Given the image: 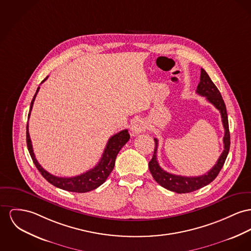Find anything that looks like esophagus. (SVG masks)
I'll use <instances>...</instances> for the list:
<instances>
[{
	"mask_svg": "<svg viewBox=\"0 0 251 251\" xmlns=\"http://www.w3.org/2000/svg\"><path fill=\"white\" fill-rule=\"evenodd\" d=\"M145 128H146V125L142 120H140V119L134 120L133 123L131 124L130 133L133 136L134 135H138V134L141 133L142 131H144Z\"/></svg>",
	"mask_w": 251,
	"mask_h": 251,
	"instance_id": "esophagus-1",
	"label": "esophagus"
}]
</instances>
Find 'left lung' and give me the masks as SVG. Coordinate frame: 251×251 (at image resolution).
Listing matches in <instances>:
<instances>
[{
    "label": "left lung",
    "mask_w": 251,
    "mask_h": 251,
    "mask_svg": "<svg viewBox=\"0 0 251 251\" xmlns=\"http://www.w3.org/2000/svg\"><path fill=\"white\" fill-rule=\"evenodd\" d=\"M196 92L205 97L210 103H212L221 113L223 126L225 128V136L223 139L224 142V151L222 152L221 156L218 159L217 163L212 167L207 173L197 176V177H185L168 173L165 171L162 167H160L157 161V149H158V140L155 138V149L153 157L149 163V167L151 173L154 178V180L162 185L163 187L167 188L170 191L176 193H188L200 189L201 187L210 184L219 174L220 170L224 166L226 159L227 157L229 147H230V134H229V127H228V119L226 113V107L223 97L217 88V86L213 84L211 79L209 78L208 74L204 71V69L201 68L200 83L197 86Z\"/></svg>",
    "instance_id": "1"
}]
</instances>
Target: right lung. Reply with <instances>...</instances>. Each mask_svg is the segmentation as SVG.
<instances>
[{"mask_svg": "<svg viewBox=\"0 0 251 251\" xmlns=\"http://www.w3.org/2000/svg\"><path fill=\"white\" fill-rule=\"evenodd\" d=\"M48 77L43 80L42 83H44ZM40 87L37 88V91L34 95L33 99L31 100L30 104V111L28 113V118L30 116V112L33 106L34 100L36 98V95L39 91ZM130 136L127 131V129L122 130L120 132L110 137V139L107 142V145L104 149V151L101 155L100 162L97 164V166L87 170L81 175L75 176V177H69V178H63V177H57L45 170L41 165L38 163V161L35 158L33 149L31 145L30 136L28 133V124L26 126V144L27 149L29 151V154L32 158L34 165L38 168L40 173L43 175V177L51 184L55 185L56 187H59L61 189L70 191V192H78V193H84L91 191L97 187H99L100 184H103L111 171L113 170L115 166V160L117 157L119 151L122 150V148L128 142Z\"/></svg>", "mask_w": 251, "mask_h": 251, "instance_id": "obj_1", "label": "right lung"}]
</instances>
